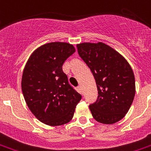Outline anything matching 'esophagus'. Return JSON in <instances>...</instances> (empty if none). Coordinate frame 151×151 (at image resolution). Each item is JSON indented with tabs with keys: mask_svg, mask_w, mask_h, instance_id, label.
Returning a JSON list of instances; mask_svg holds the SVG:
<instances>
[{
	"mask_svg": "<svg viewBox=\"0 0 151 151\" xmlns=\"http://www.w3.org/2000/svg\"><path fill=\"white\" fill-rule=\"evenodd\" d=\"M78 89L80 90V92H82V88H81V86H78Z\"/></svg>",
	"mask_w": 151,
	"mask_h": 151,
	"instance_id": "esophagus-1",
	"label": "esophagus"
}]
</instances>
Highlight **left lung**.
<instances>
[{"instance_id":"left-lung-1","label":"left lung","mask_w":151,"mask_h":151,"mask_svg":"<svg viewBox=\"0 0 151 151\" xmlns=\"http://www.w3.org/2000/svg\"><path fill=\"white\" fill-rule=\"evenodd\" d=\"M80 57L90 68L96 81L98 98L89 105L96 121L113 124L124 118L135 94V80L125 58L102 42L77 44Z\"/></svg>"}]
</instances>
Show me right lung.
<instances>
[{
    "instance_id": "1",
    "label": "right lung",
    "mask_w": 151,
    "mask_h": 151,
    "mask_svg": "<svg viewBox=\"0 0 151 151\" xmlns=\"http://www.w3.org/2000/svg\"><path fill=\"white\" fill-rule=\"evenodd\" d=\"M75 50L68 42L43 44L32 53L23 71L21 88L27 107L40 122L49 126L70 121L81 99L68 84L62 68Z\"/></svg>"
}]
</instances>
